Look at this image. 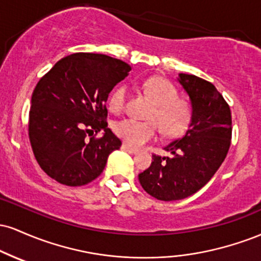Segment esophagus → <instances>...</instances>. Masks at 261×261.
<instances>
[{
	"label": "esophagus",
	"instance_id": "esophagus-1",
	"mask_svg": "<svg viewBox=\"0 0 261 261\" xmlns=\"http://www.w3.org/2000/svg\"><path fill=\"white\" fill-rule=\"evenodd\" d=\"M121 148L124 149V151L128 152V153H131V154H136V153H139V149H136V148L131 147V146H128L127 143H122V145H121Z\"/></svg>",
	"mask_w": 261,
	"mask_h": 261
}]
</instances>
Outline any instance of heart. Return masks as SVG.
Masks as SVG:
<instances>
[{"mask_svg":"<svg viewBox=\"0 0 261 261\" xmlns=\"http://www.w3.org/2000/svg\"><path fill=\"white\" fill-rule=\"evenodd\" d=\"M143 92L153 103L146 116L148 121L122 119L115 122L114 131L125 143L139 147L153 140L160 127L164 136L176 137L187 131L193 118V107L188 99L178 97V89L163 77H151L142 85ZM127 89L118 86L108 99V108L113 113H120L126 104Z\"/></svg>","mask_w":261,"mask_h":261,"instance_id":"b5f03b06","label":"heart"}]
</instances>
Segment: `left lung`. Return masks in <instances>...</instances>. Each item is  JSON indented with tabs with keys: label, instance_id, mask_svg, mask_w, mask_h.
Instances as JSON below:
<instances>
[{
	"label": "left lung",
	"instance_id": "8db88e82",
	"mask_svg": "<svg viewBox=\"0 0 261 261\" xmlns=\"http://www.w3.org/2000/svg\"><path fill=\"white\" fill-rule=\"evenodd\" d=\"M178 81L191 100L190 125L184 136L164 147L172 157L152 154L149 168L139 174L143 190L162 201L185 199L207 184L232 139L229 106L216 87L194 74L179 73Z\"/></svg>",
	"mask_w": 261,
	"mask_h": 261
}]
</instances>
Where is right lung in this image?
Wrapping results in <instances>:
<instances>
[{"instance_id": "add662e5", "label": "right lung", "mask_w": 261, "mask_h": 261, "mask_svg": "<svg viewBox=\"0 0 261 261\" xmlns=\"http://www.w3.org/2000/svg\"><path fill=\"white\" fill-rule=\"evenodd\" d=\"M131 67L103 54L77 53L61 59L35 86L28 135L40 168L67 187L86 185L103 172L108 155L121 146L108 127L112 89ZM104 130L101 138L90 133Z\"/></svg>"}]
</instances>
